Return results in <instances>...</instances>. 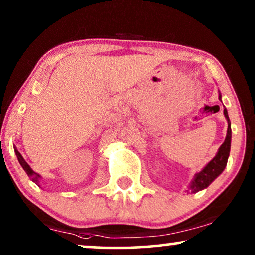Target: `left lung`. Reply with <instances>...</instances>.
I'll list each match as a JSON object with an SVG mask.
<instances>
[{"instance_id": "left-lung-1", "label": "left lung", "mask_w": 255, "mask_h": 255, "mask_svg": "<svg viewBox=\"0 0 255 255\" xmlns=\"http://www.w3.org/2000/svg\"><path fill=\"white\" fill-rule=\"evenodd\" d=\"M219 99H221V95L219 94ZM224 115L226 117L227 123H229V128H227V134L225 138V141L223 145L218 150V153L212 160L201 170L199 173L196 174L192 183L190 185V190L192 193H197L199 191L206 188L212 181L216 179L217 177H219L221 172L225 170L227 165V159L230 156V150H231V138H232V130H231V122L229 118V114H227L226 109H224Z\"/></svg>"}]
</instances>
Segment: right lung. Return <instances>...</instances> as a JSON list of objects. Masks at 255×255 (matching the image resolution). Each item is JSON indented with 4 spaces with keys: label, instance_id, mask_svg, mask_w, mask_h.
<instances>
[{
    "label": "right lung",
    "instance_id": "add662e5",
    "mask_svg": "<svg viewBox=\"0 0 255 255\" xmlns=\"http://www.w3.org/2000/svg\"><path fill=\"white\" fill-rule=\"evenodd\" d=\"M15 153H16V156H17V159L19 161V164H21V166L23 167V170L26 172V174H28L29 178H30V179L34 181L36 185H38V183H39L38 180H39V178H41V176H39L38 173H36V172L32 171V168L29 166V164L24 160V158L22 157V154L19 153L16 147H15ZM38 186H39V185H38Z\"/></svg>",
    "mask_w": 255,
    "mask_h": 255
}]
</instances>
